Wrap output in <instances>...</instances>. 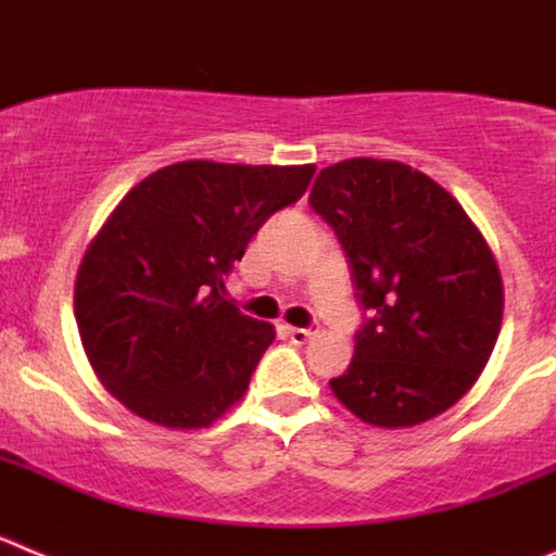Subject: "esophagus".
<instances>
[{
	"mask_svg": "<svg viewBox=\"0 0 556 556\" xmlns=\"http://www.w3.org/2000/svg\"><path fill=\"white\" fill-rule=\"evenodd\" d=\"M287 333H289V339H292L294 345H303V342H308V339H312L314 333H317V326H306V328L289 326Z\"/></svg>",
	"mask_w": 556,
	"mask_h": 556,
	"instance_id": "obj_1",
	"label": "esophagus"
}]
</instances>
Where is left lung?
Returning <instances> with one entry per match:
<instances>
[{
    "label": "left lung",
    "instance_id": "left-lung-1",
    "mask_svg": "<svg viewBox=\"0 0 556 556\" xmlns=\"http://www.w3.org/2000/svg\"><path fill=\"white\" fill-rule=\"evenodd\" d=\"M345 250L365 312L333 395L370 426H417L473 387L501 331L488 242L440 184L397 161L326 166L308 194Z\"/></svg>",
    "mask_w": 556,
    "mask_h": 556
}]
</instances>
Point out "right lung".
I'll use <instances>...</instances> for the list:
<instances>
[{"instance_id": "1", "label": "right lung", "mask_w": 556, "mask_h": 556, "mask_svg": "<svg viewBox=\"0 0 556 556\" xmlns=\"http://www.w3.org/2000/svg\"><path fill=\"white\" fill-rule=\"evenodd\" d=\"M314 166L184 161L127 191L77 273L75 317L113 397L166 429H203L244 395L269 323L225 301V278Z\"/></svg>"}]
</instances>
